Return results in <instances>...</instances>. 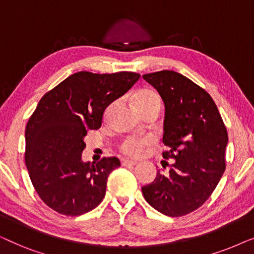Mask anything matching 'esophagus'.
Segmentation results:
<instances>
[{"mask_svg":"<svg viewBox=\"0 0 254 254\" xmlns=\"http://www.w3.org/2000/svg\"><path fill=\"white\" fill-rule=\"evenodd\" d=\"M121 164L124 166H134L137 164L136 161H131V159H127V158H124L123 161H121Z\"/></svg>","mask_w":254,"mask_h":254,"instance_id":"1","label":"esophagus"}]
</instances>
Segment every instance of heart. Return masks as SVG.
I'll use <instances>...</instances> for the list:
<instances>
[{
    "label": "heart",
    "mask_w": 254,
    "mask_h": 254,
    "mask_svg": "<svg viewBox=\"0 0 254 254\" xmlns=\"http://www.w3.org/2000/svg\"><path fill=\"white\" fill-rule=\"evenodd\" d=\"M134 104L138 111H142L147 107L155 105V104H161L159 96L154 90L142 89L135 92L134 95ZM150 143V140L145 137H128L121 145L124 152L129 156H138L144 150L145 147Z\"/></svg>",
    "instance_id": "heart-1"
}]
</instances>
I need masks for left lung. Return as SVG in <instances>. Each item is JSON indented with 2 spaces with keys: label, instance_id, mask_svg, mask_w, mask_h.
Here are the masks:
<instances>
[{
  "label": "left lung",
  "instance_id": "obj_1",
  "mask_svg": "<svg viewBox=\"0 0 254 254\" xmlns=\"http://www.w3.org/2000/svg\"><path fill=\"white\" fill-rule=\"evenodd\" d=\"M164 103L163 143L165 159H173L169 175L157 171L142 187L147 202L159 213L177 217L206 202L225 170L228 133L216 104L190 78L173 70L143 75Z\"/></svg>",
  "mask_w": 254,
  "mask_h": 254
}]
</instances>
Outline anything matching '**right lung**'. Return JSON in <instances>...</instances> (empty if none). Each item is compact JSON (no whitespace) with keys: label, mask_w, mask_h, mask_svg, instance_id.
Instances as JSON below:
<instances>
[{"label":"right lung","mask_w":254,"mask_h":254,"mask_svg":"<svg viewBox=\"0 0 254 254\" xmlns=\"http://www.w3.org/2000/svg\"><path fill=\"white\" fill-rule=\"evenodd\" d=\"M140 78L129 71L75 72L44 95L25 129V164L40 199L52 209L78 216L105 196L117 157L83 162L84 137L102 126L104 111Z\"/></svg>","instance_id":"right-lung-1"}]
</instances>
